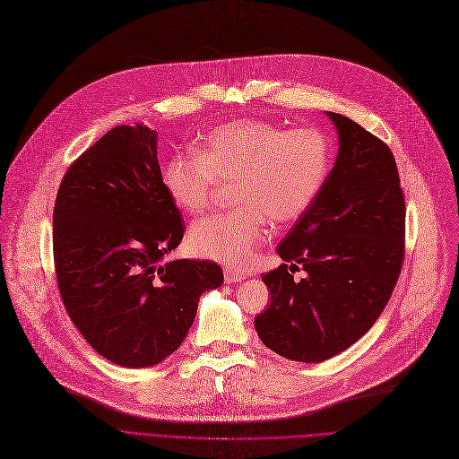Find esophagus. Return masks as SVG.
I'll return each mask as SVG.
<instances>
[{"mask_svg":"<svg viewBox=\"0 0 459 459\" xmlns=\"http://www.w3.org/2000/svg\"><path fill=\"white\" fill-rule=\"evenodd\" d=\"M223 274H225L227 283H236V281H241L245 278V274L241 271H236V269H225Z\"/></svg>","mask_w":459,"mask_h":459,"instance_id":"1","label":"esophagus"}]
</instances>
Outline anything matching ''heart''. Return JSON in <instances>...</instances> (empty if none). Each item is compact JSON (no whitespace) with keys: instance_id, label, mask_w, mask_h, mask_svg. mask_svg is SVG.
Segmentation results:
<instances>
[{"instance_id":"obj_1","label":"heart","mask_w":459,"mask_h":459,"mask_svg":"<svg viewBox=\"0 0 459 459\" xmlns=\"http://www.w3.org/2000/svg\"><path fill=\"white\" fill-rule=\"evenodd\" d=\"M331 169V143L315 128L283 130L269 120H232L208 132L194 153H178L160 169V183L176 208L199 216L216 183H234L238 208L195 223L190 251L232 267L253 262L269 234L300 220Z\"/></svg>"}]
</instances>
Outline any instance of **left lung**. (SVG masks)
<instances>
[{
	"label": "left lung",
	"instance_id": "obj_1",
	"mask_svg": "<svg viewBox=\"0 0 459 459\" xmlns=\"http://www.w3.org/2000/svg\"><path fill=\"white\" fill-rule=\"evenodd\" d=\"M325 115L339 135L335 164L280 241L283 264L262 274L271 304L255 322L269 350L297 362H322L357 342L386 307L404 255L394 153L351 118ZM299 266L307 271L302 281L292 278Z\"/></svg>",
	"mask_w": 459,
	"mask_h": 459
}]
</instances>
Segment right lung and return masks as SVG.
<instances>
[{"mask_svg":"<svg viewBox=\"0 0 459 459\" xmlns=\"http://www.w3.org/2000/svg\"><path fill=\"white\" fill-rule=\"evenodd\" d=\"M183 232L160 183L157 132L144 124L109 130L65 172L53 212L60 297L113 364L148 368L172 355L201 295L223 283L214 262H162Z\"/></svg>","mask_w":459,"mask_h":459,"instance_id":"add662e5","label":"right lung"}]
</instances>
